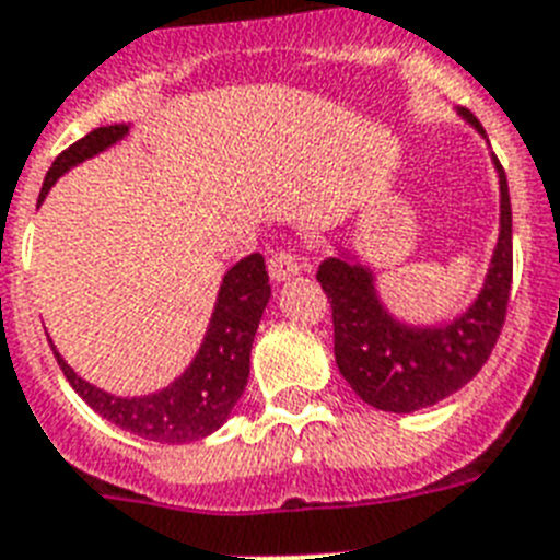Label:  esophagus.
Returning a JSON list of instances; mask_svg holds the SVG:
<instances>
[{"mask_svg":"<svg viewBox=\"0 0 560 560\" xmlns=\"http://www.w3.org/2000/svg\"><path fill=\"white\" fill-rule=\"evenodd\" d=\"M304 267V258L295 253V249H279L272 253L270 261H267V270H270L272 281H288L293 276H299Z\"/></svg>","mask_w":560,"mask_h":560,"instance_id":"obj_1","label":"esophagus"}]
</instances>
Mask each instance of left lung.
<instances>
[{
  "label": "left lung",
  "instance_id": "8db88e82",
  "mask_svg": "<svg viewBox=\"0 0 560 560\" xmlns=\"http://www.w3.org/2000/svg\"><path fill=\"white\" fill-rule=\"evenodd\" d=\"M480 135L483 126L463 108ZM501 177V235L492 265L469 311L443 325H406L394 319L380 302L374 272L357 256H334L319 265L322 290L334 311V353L339 374L368 406L390 413L429 408L475 380L486 365L506 322L512 290V203L506 172L492 158Z\"/></svg>",
  "mask_w": 560,
  "mask_h": 560
}]
</instances>
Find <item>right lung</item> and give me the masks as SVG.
Segmentation results:
<instances>
[{
    "mask_svg": "<svg viewBox=\"0 0 560 560\" xmlns=\"http://www.w3.org/2000/svg\"><path fill=\"white\" fill-rule=\"evenodd\" d=\"M126 135H129L126 122L100 126L71 143L66 152L57 154V161L45 175L39 201L57 184L59 175H66L71 166L89 161L103 149L115 147ZM267 302H270V276H267L265 256L253 253L226 270L207 336H203L201 351L195 353L192 365L186 368L175 383L147 397H115L108 390H100L97 385L77 376L74 368L59 357L54 345L51 351L71 388L103 420L154 443H192L221 429L244 394L249 376V351H253V339H256Z\"/></svg>",
    "mask_w": 560,
    "mask_h": 560,
    "instance_id": "right-lung-1",
    "label": "right lung"
}]
</instances>
